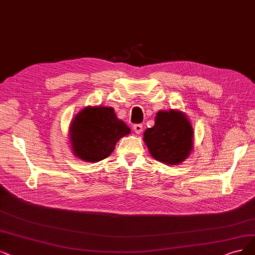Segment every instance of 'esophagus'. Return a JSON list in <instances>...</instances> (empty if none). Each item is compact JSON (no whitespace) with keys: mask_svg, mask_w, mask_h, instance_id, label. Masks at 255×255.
Instances as JSON below:
<instances>
[{"mask_svg":"<svg viewBox=\"0 0 255 255\" xmlns=\"http://www.w3.org/2000/svg\"><path fill=\"white\" fill-rule=\"evenodd\" d=\"M133 130H134V132L136 134H139L143 131V125L142 124H134L133 125Z\"/></svg>","mask_w":255,"mask_h":255,"instance_id":"obj_1","label":"esophagus"}]
</instances>
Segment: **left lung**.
Segmentation results:
<instances>
[{
  "label": "left lung",
  "instance_id": "8db88e82",
  "mask_svg": "<svg viewBox=\"0 0 255 255\" xmlns=\"http://www.w3.org/2000/svg\"><path fill=\"white\" fill-rule=\"evenodd\" d=\"M143 138L156 161L178 165L193 148V128L181 111H158L154 126L145 130Z\"/></svg>",
  "mask_w": 255,
  "mask_h": 255
}]
</instances>
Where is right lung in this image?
Returning a JSON list of instances; mask_svg holds the SVG:
<instances>
[{
	"label": "right lung",
	"instance_id": "add662e5",
	"mask_svg": "<svg viewBox=\"0 0 255 255\" xmlns=\"http://www.w3.org/2000/svg\"><path fill=\"white\" fill-rule=\"evenodd\" d=\"M130 133L111 107H86L71 121L69 139L73 154L83 161L97 163L115 150L118 140Z\"/></svg>",
	"mask_w": 255,
	"mask_h": 255
}]
</instances>
